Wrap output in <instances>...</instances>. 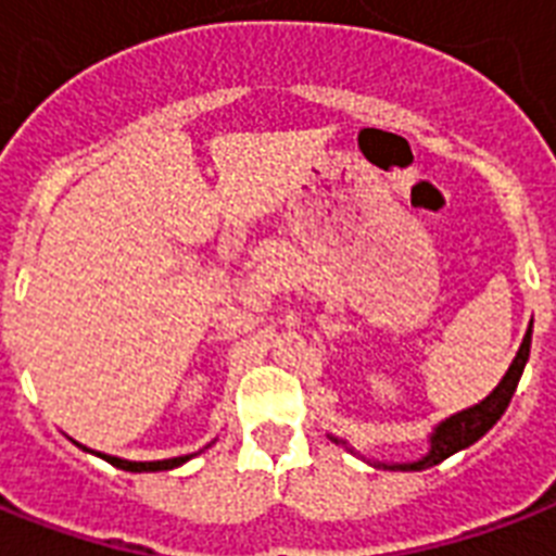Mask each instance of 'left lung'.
Wrapping results in <instances>:
<instances>
[{
  "label": "left lung",
  "mask_w": 556,
  "mask_h": 556,
  "mask_svg": "<svg viewBox=\"0 0 556 556\" xmlns=\"http://www.w3.org/2000/svg\"><path fill=\"white\" fill-rule=\"evenodd\" d=\"M531 325H528L520 351H517V356H514L511 365H508V371H505L503 380L497 382V388H494L485 400L471 405V408L457 410V414H451V417H445L442 422H437L434 431L428 434V451L422 457L410 459V463H380V459L363 457L365 463H371L374 468H391V471H426V468L440 466L442 459H448L451 454L468 448V445H473L480 437L489 434L491 428L497 426V419L505 414L508 403H511L514 391H517V382H520L522 368H526L528 363V351H531ZM328 440L342 445V448H349L351 454H356L349 442L340 440V437L328 434ZM356 457H359V454H356Z\"/></svg>",
  "instance_id": "obj_1"
}]
</instances>
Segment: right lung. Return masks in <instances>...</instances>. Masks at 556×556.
<instances>
[{
    "label": "right lung",
    "instance_id": "obj_1",
    "mask_svg": "<svg viewBox=\"0 0 556 556\" xmlns=\"http://www.w3.org/2000/svg\"><path fill=\"white\" fill-rule=\"evenodd\" d=\"M76 442V440H74ZM79 445V442H76ZM83 451H88V454H97V457H102L105 463H111L114 468H122V471H134V473H148V471H170V468H179L185 466L188 459L197 457V454H185V457H170V459H153V463H137V459H122V457H114V454H102V451H90L85 448V445H79ZM207 448V445H205ZM202 448V451H205Z\"/></svg>",
    "mask_w": 556,
    "mask_h": 556
}]
</instances>
